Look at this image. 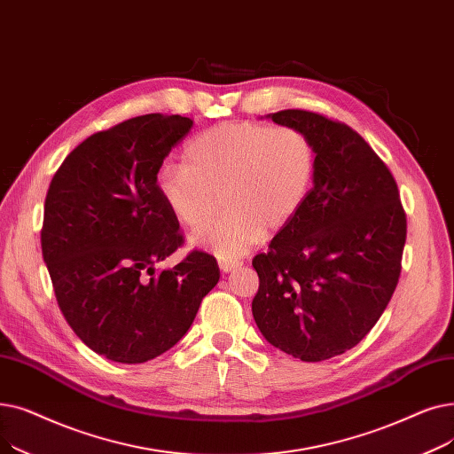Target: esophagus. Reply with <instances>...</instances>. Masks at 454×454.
I'll use <instances>...</instances> for the list:
<instances>
[{"instance_id": "obj_1", "label": "esophagus", "mask_w": 454, "mask_h": 454, "mask_svg": "<svg viewBox=\"0 0 454 454\" xmlns=\"http://www.w3.org/2000/svg\"><path fill=\"white\" fill-rule=\"evenodd\" d=\"M240 266V262H229V261H222L220 262V270L223 271V273H231L232 270H236Z\"/></svg>"}]
</instances>
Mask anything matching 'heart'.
<instances>
[{
  "instance_id": "b5f03b06",
  "label": "heart",
  "mask_w": 454,
  "mask_h": 454,
  "mask_svg": "<svg viewBox=\"0 0 454 454\" xmlns=\"http://www.w3.org/2000/svg\"><path fill=\"white\" fill-rule=\"evenodd\" d=\"M183 162L159 169L162 203L184 227L199 229L222 192L226 214L190 242L220 261H236L264 240L266 229L280 231L295 218L312 188L316 151L294 127L227 121L193 137Z\"/></svg>"
}]
</instances>
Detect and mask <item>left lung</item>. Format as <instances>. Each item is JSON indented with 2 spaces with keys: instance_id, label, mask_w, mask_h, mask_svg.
Here are the masks:
<instances>
[{
  "instance_id": "obj_1",
  "label": "left lung",
  "mask_w": 454,
  "mask_h": 454,
  "mask_svg": "<svg viewBox=\"0 0 454 454\" xmlns=\"http://www.w3.org/2000/svg\"><path fill=\"white\" fill-rule=\"evenodd\" d=\"M266 118L310 138L316 171L295 218L253 258V317L273 348L321 362L353 349L390 303L406 218L390 169L351 127L297 109Z\"/></svg>"
}]
</instances>
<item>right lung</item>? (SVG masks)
I'll return each mask as SVG.
<instances>
[{"mask_svg":"<svg viewBox=\"0 0 454 454\" xmlns=\"http://www.w3.org/2000/svg\"><path fill=\"white\" fill-rule=\"evenodd\" d=\"M192 125L179 114L125 120L79 144L50 184L42 256L57 303L81 341L109 360L142 364L174 348L220 280L201 251L157 266L183 244L157 174Z\"/></svg>","mask_w":454,"mask_h":454,"instance_id":"right-lung-1","label":"right lung"}]
</instances>
